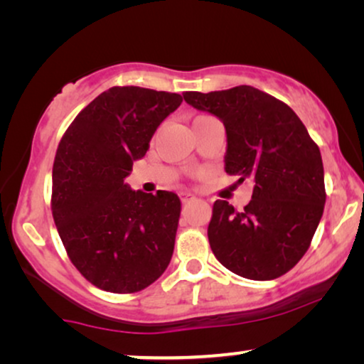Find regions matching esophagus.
Instances as JSON below:
<instances>
[{
    "instance_id": "1",
    "label": "esophagus",
    "mask_w": 364,
    "mask_h": 364,
    "mask_svg": "<svg viewBox=\"0 0 364 364\" xmlns=\"http://www.w3.org/2000/svg\"><path fill=\"white\" fill-rule=\"evenodd\" d=\"M178 196H181V200H182L183 203L196 200V197H193L192 193H188V192H181V193H178Z\"/></svg>"
}]
</instances>
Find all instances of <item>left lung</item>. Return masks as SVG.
<instances>
[{"instance_id": "left-lung-1", "label": "left lung", "mask_w": 364, "mask_h": 364, "mask_svg": "<svg viewBox=\"0 0 364 364\" xmlns=\"http://www.w3.org/2000/svg\"><path fill=\"white\" fill-rule=\"evenodd\" d=\"M198 111L225 126V172L250 178L252 200L242 212L213 203L208 242L217 260L248 280L285 275L310 247L325 208L320 149L290 106L252 86L183 92Z\"/></svg>"}]
</instances>
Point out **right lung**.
Instances as JSON below:
<instances>
[{"label":"right lung","instance_id":"right-lung-1","mask_svg":"<svg viewBox=\"0 0 364 364\" xmlns=\"http://www.w3.org/2000/svg\"><path fill=\"white\" fill-rule=\"evenodd\" d=\"M181 94L111 87L77 114L53 166L51 210L69 260L94 287L136 293L171 263L181 217L177 193L132 191V164Z\"/></svg>","mask_w":364,"mask_h":364}]
</instances>
